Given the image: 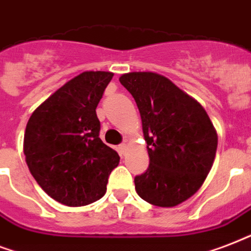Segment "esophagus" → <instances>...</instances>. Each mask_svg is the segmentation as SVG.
<instances>
[{"label":"esophagus","instance_id":"1","mask_svg":"<svg viewBox=\"0 0 251 251\" xmlns=\"http://www.w3.org/2000/svg\"><path fill=\"white\" fill-rule=\"evenodd\" d=\"M119 149H120V153H122V154H127V152H128V145L126 143H123V144H120L119 145Z\"/></svg>","mask_w":251,"mask_h":251}]
</instances>
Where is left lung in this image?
<instances>
[{"label":"left lung","instance_id":"left-lung-1","mask_svg":"<svg viewBox=\"0 0 251 251\" xmlns=\"http://www.w3.org/2000/svg\"><path fill=\"white\" fill-rule=\"evenodd\" d=\"M119 81L135 98L149 154V168L135 178L136 192L157 207H176L211 172L216 129L203 106L164 75L131 72Z\"/></svg>","mask_w":251,"mask_h":251}]
</instances>
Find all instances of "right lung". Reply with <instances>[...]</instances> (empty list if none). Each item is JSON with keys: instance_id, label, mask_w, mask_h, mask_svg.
Here are the masks:
<instances>
[{"instance_id": "1", "label": "right lung", "mask_w": 251, "mask_h": 251, "mask_svg": "<svg viewBox=\"0 0 251 251\" xmlns=\"http://www.w3.org/2000/svg\"><path fill=\"white\" fill-rule=\"evenodd\" d=\"M111 72H83L39 106L27 122L23 153L30 173L52 199L87 205L106 194L119 154L99 139L95 108Z\"/></svg>"}]
</instances>
